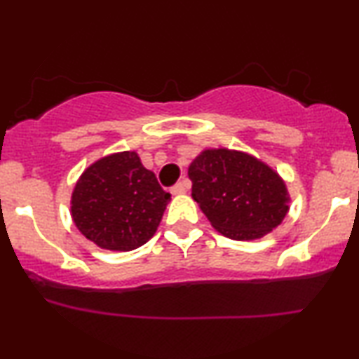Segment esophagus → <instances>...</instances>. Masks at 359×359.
Returning <instances> with one entry per match:
<instances>
[{
	"label": "esophagus",
	"instance_id": "34e87169",
	"mask_svg": "<svg viewBox=\"0 0 359 359\" xmlns=\"http://www.w3.org/2000/svg\"><path fill=\"white\" fill-rule=\"evenodd\" d=\"M188 188H189V183L188 181H183V183H178V184H175L173 188H171V194H184L186 191H188Z\"/></svg>",
	"mask_w": 359,
	"mask_h": 359
}]
</instances>
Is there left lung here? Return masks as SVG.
Here are the masks:
<instances>
[{
	"mask_svg": "<svg viewBox=\"0 0 359 359\" xmlns=\"http://www.w3.org/2000/svg\"><path fill=\"white\" fill-rule=\"evenodd\" d=\"M193 199L212 227L232 240H257L289 210L287 186L268 163L242 150L204 149L188 168Z\"/></svg>",
	"mask_w": 359,
	"mask_h": 359,
	"instance_id": "obj_1",
	"label": "left lung"
}]
</instances>
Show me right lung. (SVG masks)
I'll return each mask as SVG.
<instances>
[{
    "label": "right lung",
    "mask_w": 359,
    "mask_h": 359,
    "mask_svg": "<svg viewBox=\"0 0 359 359\" xmlns=\"http://www.w3.org/2000/svg\"><path fill=\"white\" fill-rule=\"evenodd\" d=\"M171 199L134 150L93 161L78 178L70 212L76 229L100 248L132 252L154 237Z\"/></svg>",
    "instance_id": "add662e5"
}]
</instances>
